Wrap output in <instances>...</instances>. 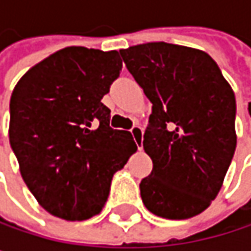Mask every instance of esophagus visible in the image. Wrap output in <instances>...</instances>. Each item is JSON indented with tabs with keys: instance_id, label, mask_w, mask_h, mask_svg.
I'll return each instance as SVG.
<instances>
[{
	"instance_id": "1",
	"label": "esophagus",
	"mask_w": 251,
	"mask_h": 251,
	"mask_svg": "<svg viewBox=\"0 0 251 251\" xmlns=\"http://www.w3.org/2000/svg\"><path fill=\"white\" fill-rule=\"evenodd\" d=\"M130 133L133 136V141L136 142L138 148L142 150V141H144V130L139 125H133L130 127Z\"/></svg>"
}]
</instances>
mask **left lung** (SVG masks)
Here are the masks:
<instances>
[{"instance_id": "8db88e82", "label": "left lung", "mask_w": 251, "mask_h": 251, "mask_svg": "<svg viewBox=\"0 0 251 251\" xmlns=\"http://www.w3.org/2000/svg\"><path fill=\"white\" fill-rule=\"evenodd\" d=\"M121 55L152 103L142 141L152 172L139 183L142 202L161 218H192L217 198L231 164L234 93L202 50L152 42Z\"/></svg>"}]
</instances>
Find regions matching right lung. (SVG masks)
Listing matches in <instances>:
<instances>
[{
    "label": "right lung",
    "mask_w": 251,
    "mask_h": 251,
    "mask_svg": "<svg viewBox=\"0 0 251 251\" xmlns=\"http://www.w3.org/2000/svg\"><path fill=\"white\" fill-rule=\"evenodd\" d=\"M116 50L71 46L43 59L10 100V144L28 190L49 214L84 221L104 208L113 175L136 151L101 103L119 76Z\"/></svg>",
    "instance_id": "right-lung-1"
}]
</instances>
